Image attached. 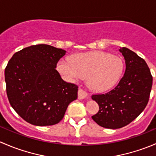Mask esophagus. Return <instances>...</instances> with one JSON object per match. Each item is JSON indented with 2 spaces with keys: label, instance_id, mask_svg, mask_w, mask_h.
I'll list each match as a JSON object with an SVG mask.
<instances>
[{
  "label": "esophagus",
  "instance_id": "34e87169",
  "mask_svg": "<svg viewBox=\"0 0 156 156\" xmlns=\"http://www.w3.org/2000/svg\"><path fill=\"white\" fill-rule=\"evenodd\" d=\"M78 98H79L80 100H82V99L86 98V97H87V93H86L85 91L84 90L81 89V88H80V89L78 90Z\"/></svg>",
  "mask_w": 156,
  "mask_h": 156
}]
</instances>
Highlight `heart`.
Listing matches in <instances>:
<instances>
[{
	"mask_svg": "<svg viewBox=\"0 0 156 156\" xmlns=\"http://www.w3.org/2000/svg\"><path fill=\"white\" fill-rule=\"evenodd\" d=\"M124 68L119 56L102 51L78 53L57 63L58 72L64 79L74 82L88 78V87L99 93L112 89L120 81Z\"/></svg>",
	"mask_w": 156,
	"mask_h": 156,
	"instance_id": "1",
	"label": "heart"
}]
</instances>
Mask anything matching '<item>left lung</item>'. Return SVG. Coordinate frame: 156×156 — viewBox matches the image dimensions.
Returning a JSON list of instances; mask_svg holds the SVG:
<instances>
[{
	"mask_svg": "<svg viewBox=\"0 0 156 156\" xmlns=\"http://www.w3.org/2000/svg\"><path fill=\"white\" fill-rule=\"evenodd\" d=\"M119 51L125 59L124 76L111 91L91 97L100 108L93 120L109 129L126 126L144 111L152 85V76L145 60L127 48H121Z\"/></svg>",
	"mask_w": 156,
	"mask_h": 156,
	"instance_id": "left-lung-1",
	"label": "left lung"
}]
</instances>
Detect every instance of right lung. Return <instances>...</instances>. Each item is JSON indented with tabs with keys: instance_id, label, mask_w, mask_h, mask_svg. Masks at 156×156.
<instances>
[{
	"instance_id": "add662e5",
	"label": "right lung",
	"mask_w": 156,
	"mask_h": 156,
	"mask_svg": "<svg viewBox=\"0 0 156 156\" xmlns=\"http://www.w3.org/2000/svg\"><path fill=\"white\" fill-rule=\"evenodd\" d=\"M66 51L48 44L28 47L14 53L5 69L7 94L17 114L31 125L59 123L69 103L78 98V86L56 70Z\"/></svg>"
}]
</instances>
